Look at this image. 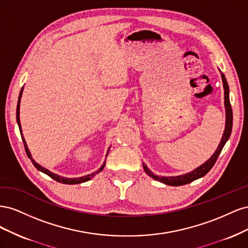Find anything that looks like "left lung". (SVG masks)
<instances>
[{
  "label": "left lung",
  "instance_id": "obj_1",
  "mask_svg": "<svg viewBox=\"0 0 248 248\" xmlns=\"http://www.w3.org/2000/svg\"><path fill=\"white\" fill-rule=\"evenodd\" d=\"M221 78H222L223 90H224V108H226V128H224L221 140L219 142V146L217 147L214 154L211 157H210V158L205 163H202V166H200L196 170H193L190 172H187V174H185V175L175 176V177H160V176L154 175L153 172L147 168L146 164L142 163V167H144V170L147 172V175H149L150 177H152L153 179L157 180V181H159V182L164 183V184H167V185L180 186V185L188 184V183L194 181V180L204 177L207 174V172L213 168L214 163L216 162L217 158H218V156H219V154L221 152L223 146L226 145V142L230 139L231 132H232V107H231V103H230V90H229V85H228L227 78H226V77L223 76V73H221Z\"/></svg>",
  "mask_w": 248,
  "mask_h": 248
}]
</instances>
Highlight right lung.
<instances>
[{"instance_id":"obj_1","label":"right lung","mask_w":248,"mask_h":248,"mask_svg":"<svg viewBox=\"0 0 248 248\" xmlns=\"http://www.w3.org/2000/svg\"><path fill=\"white\" fill-rule=\"evenodd\" d=\"M21 94H22V89L20 90L19 97H18V101H17V108H16V121H17L18 127H19V131H20V134H21V139H22V141H24V146H25L26 153H27V155H28L29 158L31 159L32 163L34 164V167H35L37 170H40V171H42V172H44V174H46V175H47V176H49L51 179L56 180L57 182L63 183V184H78V183H82V182L89 181L90 179H92V178L95 176V174H98V172H100V171L103 170L104 166H106V161L103 162V164H102V166L100 167V169H99L98 170H96L95 172H93V174H91V175H87V176H84V177H79V178H65V177H61V176H59V175H57V174H54V172H51V171H50V170H48L47 169H44L43 167L39 166V164L37 163V162H36V161L33 159V157H32L31 153H30L29 149H28L27 142H26V140H25V139H24V136H22L21 126H20V121H19V104H20V99H21ZM107 156H108V154H107Z\"/></svg>"}]
</instances>
